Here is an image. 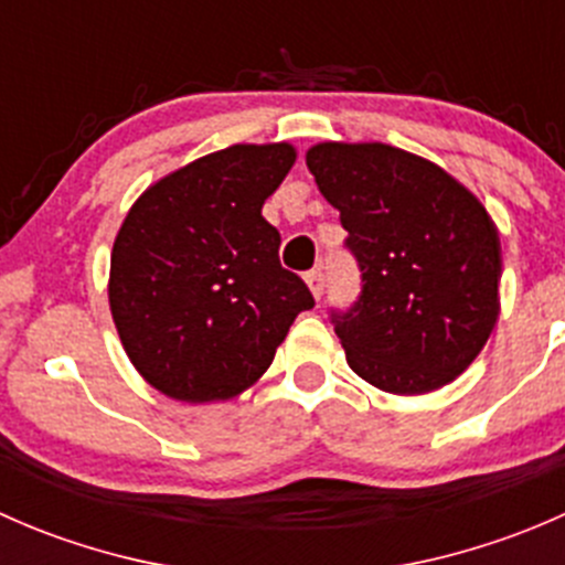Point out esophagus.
Returning a JSON list of instances; mask_svg holds the SVG:
<instances>
[{
	"instance_id": "esophagus-1",
	"label": "esophagus",
	"mask_w": 565,
	"mask_h": 565,
	"mask_svg": "<svg viewBox=\"0 0 565 565\" xmlns=\"http://www.w3.org/2000/svg\"><path fill=\"white\" fill-rule=\"evenodd\" d=\"M306 281H309V287H311V292H315V298L317 300L322 298V295H324V281H328V278H324L322 267H315V270L306 273Z\"/></svg>"
}]
</instances>
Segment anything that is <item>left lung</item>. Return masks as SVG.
Listing matches in <instances>:
<instances>
[{
  "mask_svg": "<svg viewBox=\"0 0 565 565\" xmlns=\"http://www.w3.org/2000/svg\"><path fill=\"white\" fill-rule=\"evenodd\" d=\"M306 163L361 270L355 303L330 309L350 369L407 396L448 385L498 322L503 259L487 210L440 167L388 145L324 141Z\"/></svg>",
  "mask_w": 565,
  "mask_h": 565,
  "instance_id": "obj_1",
  "label": "left lung"
}]
</instances>
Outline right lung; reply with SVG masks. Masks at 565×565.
Instances as JSON below:
<instances>
[{
  "mask_svg": "<svg viewBox=\"0 0 565 565\" xmlns=\"http://www.w3.org/2000/svg\"><path fill=\"white\" fill-rule=\"evenodd\" d=\"M295 163L289 145H235L141 193L111 250L108 303L141 377L180 402L232 398L267 372L315 306L281 267L265 199Z\"/></svg>",
  "mask_w": 565,
  "mask_h": 565,
  "instance_id": "1",
  "label": "right lung"
}]
</instances>
